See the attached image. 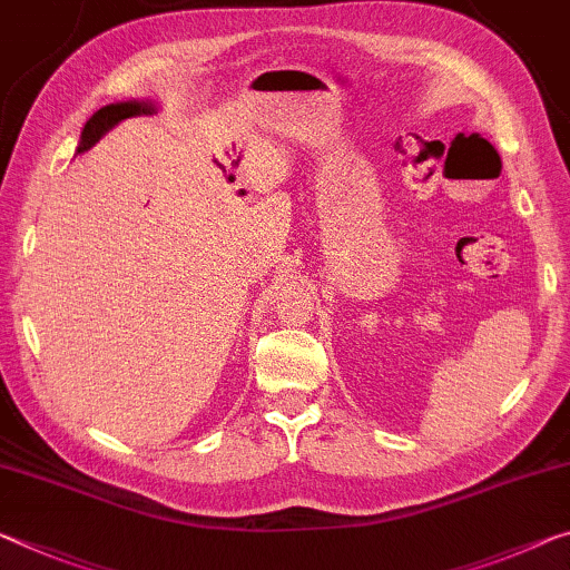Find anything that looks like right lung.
Instances as JSON below:
<instances>
[{
    "instance_id": "1",
    "label": "right lung",
    "mask_w": 570,
    "mask_h": 570,
    "mask_svg": "<svg viewBox=\"0 0 570 570\" xmlns=\"http://www.w3.org/2000/svg\"><path fill=\"white\" fill-rule=\"evenodd\" d=\"M155 114V106L144 104V101H124V104H108L104 108L90 116L86 121L83 131H80V144H78V155L94 147V144L104 137V134L111 129L124 119H134V116H149Z\"/></svg>"
}]
</instances>
